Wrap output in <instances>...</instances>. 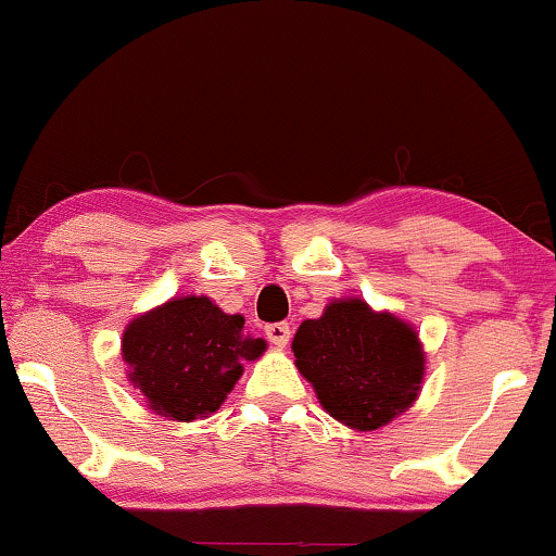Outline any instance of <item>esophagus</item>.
Instances as JSON below:
<instances>
[{
	"label": "esophagus",
	"mask_w": 556,
	"mask_h": 556,
	"mask_svg": "<svg viewBox=\"0 0 556 556\" xmlns=\"http://www.w3.org/2000/svg\"><path fill=\"white\" fill-rule=\"evenodd\" d=\"M265 337H268L278 349H283L288 341H291V326L286 321H276L265 326Z\"/></svg>",
	"instance_id": "34e87169"
}]
</instances>
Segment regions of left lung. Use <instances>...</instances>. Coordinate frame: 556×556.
<instances>
[{"instance_id": "left-lung-1", "label": "left lung", "mask_w": 556, "mask_h": 556, "mask_svg": "<svg viewBox=\"0 0 556 556\" xmlns=\"http://www.w3.org/2000/svg\"><path fill=\"white\" fill-rule=\"evenodd\" d=\"M295 367L326 413L356 430H377L413 405L425 354L417 333L359 299L326 306L293 337Z\"/></svg>"}]
</instances>
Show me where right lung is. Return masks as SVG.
I'll return each mask as SVG.
<instances>
[{"instance_id": "obj_1", "label": "right lung", "mask_w": 556, "mask_h": 556, "mask_svg": "<svg viewBox=\"0 0 556 556\" xmlns=\"http://www.w3.org/2000/svg\"><path fill=\"white\" fill-rule=\"evenodd\" d=\"M265 352L245 333V318L223 314L204 295L174 299L134 318L124 331V362L149 407L189 422L217 413L242 375V362Z\"/></svg>"}]
</instances>
